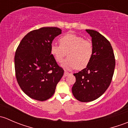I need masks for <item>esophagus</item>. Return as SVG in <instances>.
Returning <instances> with one entry per match:
<instances>
[{
	"mask_svg": "<svg viewBox=\"0 0 128 128\" xmlns=\"http://www.w3.org/2000/svg\"><path fill=\"white\" fill-rule=\"evenodd\" d=\"M69 74V72L65 71V72H64V77H66V76H68Z\"/></svg>",
	"mask_w": 128,
	"mask_h": 128,
	"instance_id": "34e87169",
	"label": "esophagus"
}]
</instances>
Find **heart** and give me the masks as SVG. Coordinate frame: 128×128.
<instances>
[{
	"instance_id": "b5f03b06",
	"label": "heart",
	"mask_w": 128,
	"mask_h": 128,
	"mask_svg": "<svg viewBox=\"0 0 128 128\" xmlns=\"http://www.w3.org/2000/svg\"><path fill=\"white\" fill-rule=\"evenodd\" d=\"M59 45L52 44L50 52L56 62L63 61L68 52V58L62 64L66 70L83 69L89 64L94 54V47L91 41L73 33H68L60 37Z\"/></svg>"
}]
</instances>
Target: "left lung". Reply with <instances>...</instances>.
<instances>
[{"label":"left lung","instance_id":"left-lung-1","mask_svg":"<svg viewBox=\"0 0 128 128\" xmlns=\"http://www.w3.org/2000/svg\"><path fill=\"white\" fill-rule=\"evenodd\" d=\"M86 31L92 38L94 54L86 68L74 74L76 81L72 88L74 97L82 102L94 101L104 94L110 85L115 68L110 42L96 31Z\"/></svg>","mask_w":128,"mask_h":128}]
</instances>
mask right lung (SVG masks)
<instances>
[{"label": "right lung", "mask_w": 128, "mask_h": 128, "mask_svg": "<svg viewBox=\"0 0 128 128\" xmlns=\"http://www.w3.org/2000/svg\"><path fill=\"white\" fill-rule=\"evenodd\" d=\"M56 27H43L30 32L22 40L15 55L18 84L31 98L45 101L54 95L64 74L50 52L53 40L61 34Z\"/></svg>", "instance_id": "1"}]
</instances>
